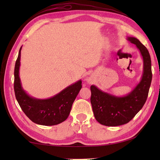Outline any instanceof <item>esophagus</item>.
Masks as SVG:
<instances>
[{"label": "esophagus", "mask_w": 160, "mask_h": 160, "mask_svg": "<svg viewBox=\"0 0 160 160\" xmlns=\"http://www.w3.org/2000/svg\"><path fill=\"white\" fill-rule=\"evenodd\" d=\"M87 82H89V83H91L92 82V80H91L90 78H88V79H87Z\"/></svg>", "instance_id": "esophagus-1"}]
</instances>
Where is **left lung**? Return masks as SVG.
I'll list each match as a JSON object with an SVG mask.
<instances>
[{"mask_svg":"<svg viewBox=\"0 0 160 160\" xmlns=\"http://www.w3.org/2000/svg\"><path fill=\"white\" fill-rule=\"evenodd\" d=\"M127 40L136 45L143 58V75L136 87L124 97L111 95L91 86V103L95 118L100 124L116 127L128 123L135 117L147 101L152 80L151 60L148 49L134 37Z\"/></svg>","mask_w":160,"mask_h":160,"instance_id":"left-lung-1","label":"left lung"}]
</instances>
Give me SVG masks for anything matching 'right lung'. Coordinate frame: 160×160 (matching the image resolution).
I'll use <instances>...</instances> for the list:
<instances>
[{
  "mask_svg": "<svg viewBox=\"0 0 160 160\" xmlns=\"http://www.w3.org/2000/svg\"><path fill=\"white\" fill-rule=\"evenodd\" d=\"M21 49L22 47L16 61L13 83L16 98L21 109L33 122L40 125H56L66 120L82 88V81H78L48 99L40 100L29 96L23 90L19 77Z\"/></svg>",
  "mask_w": 160,
  "mask_h": 160,
  "instance_id": "add662e5",
  "label": "right lung"
}]
</instances>
